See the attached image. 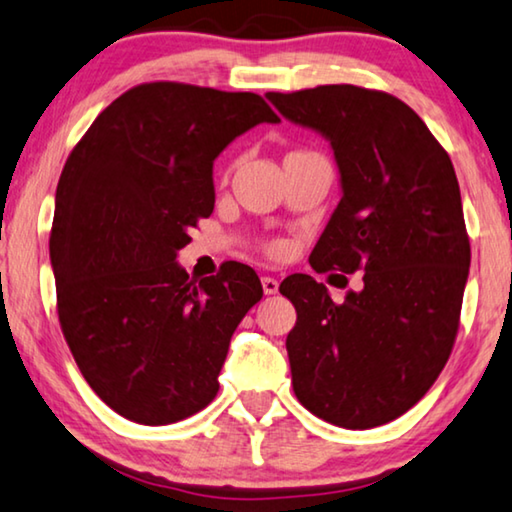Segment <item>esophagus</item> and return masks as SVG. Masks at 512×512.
Listing matches in <instances>:
<instances>
[{
	"instance_id": "34e87169",
	"label": "esophagus",
	"mask_w": 512,
	"mask_h": 512,
	"mask_svg": "<svg viewBox=\"0 0 512 512\" xmlns=\"http://www.w3.org/2000/svg\"><path fill=\"white\" fill-rule=\"evenodd\" d=\"M262 289L264 294H278V280L271 278V276H262Z\"/></svg>"
}]
</instances>
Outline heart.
Returning a JSON list of instances; mask_svg holds the SVG:
<instances>
[{
    "label": "heart",
    "mask_w": 512,
    "mask_h": 512,
    "mask_svg": "<svg viewBox=\"0 0 512 512\" xmlns=\"http://www.w3.org/2000/svg\"><path fill=\"white\" fill-rule=\"evenodd\" d=\"M292 154H294V151H292ZM223 177H225V179H227V177H230V167H227V170H225V174H223ZM262 250H264V255H269V257H273V259H278V257H282V255H285V243H282V241H278V239L264 241V243H262Z\"/></svg>",
    "instance_id": "heart-1"
}]
</instances>
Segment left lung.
Instances as JSON below:
<instances>
[{
    "instance_id": "obj_1",
    "label": "left lung",
    "mask_w": 512,
    "mask_h": 512,
    "mask_svg": "<svg viewBox=\"0 0 512 512\" xmlns=\"http://www.w3.org/2000/svg\"><path fill=\"white\" fill-rule=\"evenodd\" d=\"M266 98L329 137L340 167L342 200L310 266L363 271L361 292L340 303L305 273L282 280L296 308L287 335L294 393L326 423L384 425L430 391L460 329L471 246L451 156L386 91L319 85Z\"/></svg>"
}]
</instances>
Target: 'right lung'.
<instances>
[{"instance_id":"obj_1","label":"right lung","mask_w":512,"mask_h":512,"mask_svg":"<svg viewBox=\"0 0 512 512\" xmlns=\"http://www.w3.org/2000/svg\"><path fill=\"white\" fill-rule=\"evenodd\" d=\"M262 121L280 117L250 91L144 82L98 114L61 170L50 230L61 333L128 421L170 425L207 407L232 333L262 299L246 264L200 282L177 264L213 211V160Z\"/></svg>"}]
</instances>
